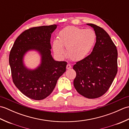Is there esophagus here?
Returning a JSON list of instances; mask_svg holds the SVG:
<instances>
[{"label": "esophagus", "mask_w": 129, "mask_h": 129, "mask_svg": "<svg viewBox=\"0 0 129 129\" xmlns=\"http://www.w3.org/2000/svg\"><path fill=\"white\" fill-rule=\"evenodd\" d=\"M71 68H72V66H71V65L69 64H68L67 65V69H70Z\"/></svg>", "instance_id": "34e87169"}]
</instances>
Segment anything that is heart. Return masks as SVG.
<instances>
[{"label":"heart","instance_id":"b5f03b06","mask_svg":"<svg viewBox=\"0 0 129 129\" xmlns=\"http://www.w3.org/2000/svg\"><path fill=\"white\" fill-rule=\"evenodd\" d=\"M96 40L95 32L91 29H84L70 26L62 29L58 34V39L54 40V53L64 56L67 48L68 57L72 60L79 61L86 57L94 47Z\"/></svg>","mask_w":129,"mask_h":129}]
</instances>
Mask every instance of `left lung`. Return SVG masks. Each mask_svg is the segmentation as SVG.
I'll return each mask as SVG.
<instances>
[{"instance_id":"8db88e82","label":"left lung","mask_w":129,"mask_h":129,"mask_svg":"<svg viewBox=\"0 0 129 129\" xmlns=\"http://www.w3.org/2000/svg\"><path fill=\"white\" fill-rule=\"evenodd\" d=\"M96 40L92 51L76 62L74 85L79 94L89 99L99 98L105 94L117 72L116 46L105 30L94 24Z\"/></svg>"}]
</instances>
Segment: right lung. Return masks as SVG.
Masks as SVG:
<instances>
[{"mask_svg": "<svg viewBox=\"0 0 129 129\" xmlns=\"http://www.w3.org/2000/svg\"><path fill=\"white\" fill-rule=\"evenodd\" d=\"M56 25L33 27L16 38L9 54L12 79L16 87L27 97L43 100L53 92L58 79L66 71V61H56L51 55V35ZM34 49L42 55V63L37 70L24 67L22 59L29 50Z\"/></svg>", "mask_w": 129, "mask_h": 129, "instance_id": "add662e5", "label": "right lung"}]
</instances>
